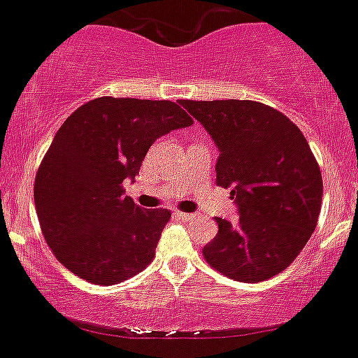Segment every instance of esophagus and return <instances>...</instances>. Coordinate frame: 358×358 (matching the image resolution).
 Returning <instances> with one entry per match:
<instances>
[{
	"mask_svg": "<svg viewBox=\"0 0 358 358\" xmlns=\"http://www.w3.org/2000/svg\"><path fill=\"white\" fill-rule=\"evenodd\" d=\"M176 217H180V220H191V217H194V214L191 213H180V210H176Z\"/></svg>",
	"mask_w": 358,
	"mask_h": 358,
	"instance_id": "obj_1",
	"label": "esophagus"
}]
</instances>
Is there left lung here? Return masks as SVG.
<instances>
[{
	"instance_id": "obj_1",
	"label": "left lung",
	"mask_w": 358,
	"mask_h": 358,
	"mask_svg": "<svg viewBox=\"0 0 358 358\" xmlns=\"http://www.w3.org/2000/svg\"><path fill=\"white\" fill-rule=\"evenodd\" d=\"M217 148L216 183L231 189L238 220L217 217L203 257L227 278L259 282L287 268L321 213L322 176L301 129L254 101H180Z\"/></svg>"
}]
</instances>
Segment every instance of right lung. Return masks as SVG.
Returning a JSON list of instances; mask_svg holds the SVG:
<instances>
[{
	"label": "right lung",
	"instance_id": "right-lung-1",
	"mask_svg": "<svg viewBox=\"0 0 358 358\" xmlns=\"http://www.w3.org/2000/svg\"><path fill=\"white\" fill-rule=\"evenodd\" d=\"M192 124L171 101L101 97L77 108L50 144L34 185L46 243L71 273L117 285L151 263L167 209L124 196L153 142Z\"/></svg>",
	"mask_w": 358,
	"mask_h": 358
}]
</instances>
